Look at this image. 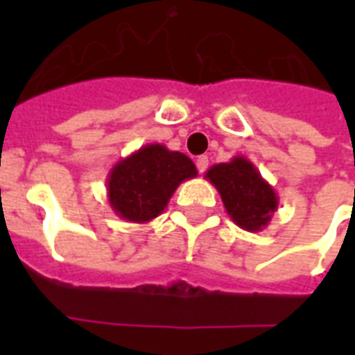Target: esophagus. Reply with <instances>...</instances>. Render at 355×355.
<instances>
[{
  "label": "esophagus",
  "instance_id": "esophagus-1",
  "mask_svg": "<svg viewBox=\"0 0 355 355\" xmlns=\"http://www.w3.org/2000/svg\"><path fill=\"white\" fill-rule=\"evenodd\" d=\"M195 164H197V169H199V173H205L206 169H208V156H199Z\"/></svg>",
  "mask_w": 355,
  "mask_h": 355
}]
</instances>
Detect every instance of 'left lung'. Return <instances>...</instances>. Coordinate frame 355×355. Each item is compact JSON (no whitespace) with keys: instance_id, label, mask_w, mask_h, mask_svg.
Returning <instances> with one entry per match:
<instances>
[{"instance_id":"left-lung-1","label":"left lung","mask_w":355,"mask_h":355,"mask_svg":"<svg viewBox=\"0 0 355 355\" xmlns=\"http://www.w3.org/2000/svg\"><path fill=\"white\" fill-rule=\"evenodd\" d=\"M205 178L216 186L230 219L247 232L263 230L278 210L275 188L245 156L211 166Z\"/></svg>"}]
</instances>
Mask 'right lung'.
<instances>
[{"label": "right lung", "instance_id": "obj_1", "mask_svg": "<svg viewBox=\"0 0 355 355\" xmlns=\"http://www.w3.org/2000/svg\"><path fill=\"white\" fill-rule=\"evenodd\" d=\"M197 177L191 158L169 150L166 145L149 144L125 156L107 177L108 205L128 223L153 221L184 180Z\"/></svg>", "mask_w": 355, "mask_h": 355}]
</instances>
